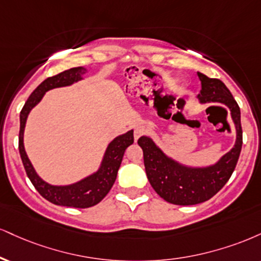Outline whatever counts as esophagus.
Returning <instances> with one entry per match:
<instances>
[{"instance_id":"1","label":"esophagus","mask_w":261,"mask_h":261,"mask_svg":"<svg viewBox=\"0 0 261 261\" xmlns=\"http://www.w3.org/2000/svg\"><path fill=\"white\" fill-rule=\"evenodd\" d=\"M147 128L146 126H142V125H139V126L135 127V131H134V136H135V140H139L142 135L146 134Z\"/></svg>"}]
</instances>
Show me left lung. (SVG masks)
Instances as JSON below:
<instances>
[{
  "label": "left lung",
  "instance_id": "obj_1",
  "mask_svg": "<svg viewBox=\"0 0 261 261\" xmlns=\"http://www.w3.org/2000/svg\"><path fill=\"white\" fill-rule=\"evenodd\" d=\"M202 90L200 102L224 103L230 108L237 128L234 147L214 166L204 169H190L169 159L148 137H140L137 143L143 150L146 174L150 186L163 199L176 205H193L205 202L215 196L230 180L240 158L242 136L241 111L230 90L219 79L198 73Z\"/></svg>",
  "mask_w": 261,
  "mask_h": 261
}]
</instances>
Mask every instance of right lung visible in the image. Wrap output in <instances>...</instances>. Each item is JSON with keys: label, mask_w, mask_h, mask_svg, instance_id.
Masks as SVG:
<instances>
[{"label": "right lung", "mask_w": 261, "mask_h": 261, "mask_svg": "<svg viewBox=\"0 0 261 261\" xmlns=\"http://www.w3.org/2000/svg\"><path fill=\"white\" fill-rule=\"evenodd\" d=\"M84 73V68H71L55 75V76L47 77L45 81H42L29 96L23 109H21L19 130V153L21 162H23L28 177L30 178L31 184L36 188L37 192L43 198L49 200L53 204L63 206H73V208L80 209L96 205L111 191L112 186L115 182V178H117L119 166L121 164L125 149L134 143V131H128L127 134L117 137L109 144L108 148H107L105 159H103L102 166H100V169L96 174L77 182V184L64 187L51 186V185L46 184L45 181H42L37 176L30 161L28 159L27 153H25L23 134L28 114H29L31 108L40 102L46 91L55 89V87L68 86V85L80 80L81 75Z\"/></svg>", "instance_id": "1"}]
</instances>
